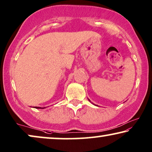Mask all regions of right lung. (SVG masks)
Masks as SVG:
<instances>
[{"instance_id": "add662e5", "label": "right lung", "mask_w": 152, "mask_h": 152, "mask_svg": "<svg viewBox=\"0 0 152 152\" xmlns=\"http://www.w3.org/2000/svg\"><path fill=\"white\" fill-rule=\"evenodd\" d=\"M36 109H44V108H41V107H35Z\"/></svg>"}]
</instances>
